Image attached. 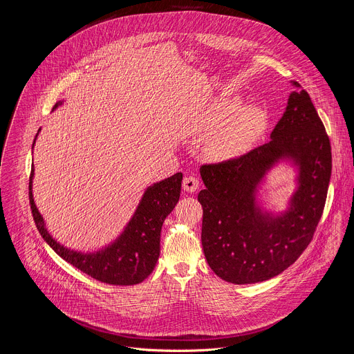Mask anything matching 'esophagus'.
<instances>
[{"label":"esophagus","mask_w":354,"mask_h":354,"mask_svg":"<svg viewBox=\"0 0 354 354\" xmlns=\"http://www.w3.org/2000/svg\"><path fill=\"white\" fill-rule=\"evenodd\" d=\"M198 185H200V182H198V179L196 176H186L183 179V183H182L183 190H186L189 193L196 192L198 189Z\"/></svg>","instance_id":"obj_1"}]
</instances>
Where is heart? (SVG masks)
Returning <instances> with one entry per match:
<instances>
[{
    "instance_id": "1",
    "label": "heart",
    "mask_w": 354,
    "mask_h": 354,
    "mask_svg": "<svg viewBox=\"0 0 354 354\" xmlns=\"http://www.w3.org/2000/svg\"><path fill=\"white\" fill-rule=\"evenodd\" d=\"M268 115L259 105H242L241 98H221L204 108L187 128V135L203 138L205 156L215 162L236 160L263 138Z\"/></svg>"
}]
</instances>
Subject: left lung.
<instances>
[{
	"label": "left lung",
	"mask_w": 354,
	"mask_h": 354,
	"mask_svg": "<svg viewBox=\"0 0 354 354\" xmlns=\"http://www.w3.org/2000/svg\"><path fill=\"white\" fill-rule=\"evenodd\" d=\"M300 87L297 82H293ZM279 165L295 169V190L282 212L263 207L259 190ZM332 154L306 90L289 94L271 140L241 158L203 165L201 245L209 268L234 285L271 279L308 246L325 205Z\"/></svg>",
	"instance_id": "8db88e82"
}]
</instances>
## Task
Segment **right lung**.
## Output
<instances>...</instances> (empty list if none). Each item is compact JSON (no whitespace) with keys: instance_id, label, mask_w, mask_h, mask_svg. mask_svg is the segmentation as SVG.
<instances>
[{"instance_id":"obj_1","label":"right lung","mask_w":354,"mask_h":354,"mask_svg":"<svg viewBox=\"0 0 354 354\" xmlns=\"http://www.w3.org/2000/svg\"><path fill=\"white\" fill-rule=\"evenodd\" d=\"M64 104L58 101L53 111ZM41 129H39L36 139ZM35 167L29 182V198L36 226L46 243L65 261L108 285H136L143 282L156 268L160 257L161 229L165 218L175 208L180 196L182 172L146 187L132 218L122 232L108 245L93 250L79 252L59 243L50 233L33 197Z\"/></svg>"}]
</instances>
